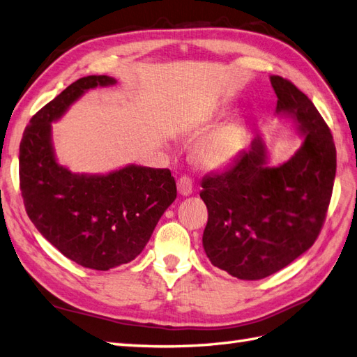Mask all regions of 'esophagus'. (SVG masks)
Here are the masks:
<instances>
[{"label": "esophagus", "mask_w": 357, "mask_h": 357, "mask_svg": "<svg viewBox=\"0 0 357 357\" xmlns=\"http://www.w3.org/2000/svg\"><path fill=\"white\" fill-rule=\"evenodd\" d=\"M177 189L181 195H189L192 194V178L188 176H181L177 180Z\"/></svg>", "instance_id": "34e87169"}]
</instances>
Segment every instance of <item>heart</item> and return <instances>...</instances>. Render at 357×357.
I'll use <instances>...</instances> for the list:
<instances>
[{
    "label": "heart",
    "instance_id": "obj_1",
    "mask_svg": "<svg viewBox=\"0 0 357 357\" xmlns=\"http://www.w3.org/2000/svg\"><path fill=\"white\" fill-rule=\"evenodd\" d=\"M244 136V128L238 123L221 126L197 144L194 149L195 162L204 169L223 168L241 151Z\"/></svg>",
    "mask_w": 357,
    "mask_h": 357
}]
</instances>
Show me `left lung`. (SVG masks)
Segmentation results:
<instances>
[{
	"mask_svg": "<svg viewBox=\"0 0 357 357\" xmlns=\"http://www.w3.org/2000/svg\"><path fill=\"white\" fill-rule=\"evenodd\" d=\"M276 112L299 123L304 144L289 162L267 166L259 137L231 168L202 181L208 208L203 248L211 263L238 280L273 275L310 249L327 217L336 146L313 102L289 79L272 76Z\"/></svg>",
	"mask_w": 357,
	"mask_h": 357,
	"instance_id": "8db88e82",
	"label": "left lung"
}]
</instances>
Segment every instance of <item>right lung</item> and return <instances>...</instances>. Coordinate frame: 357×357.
Here are the masks:
<instances>
[{
  "label": "right lung",
  "mask_w": 357,
  "mask_h": 357,
  "mask_svg": "<svg viewBox=\"0 0 357 357\" xmlns=\"http://www.w3.org/2000/svg\"><path fill=\"white\" fill-rule=\"evenodd\" d=\"M112 84L116 79L105 75L70 84L30 119L20 144V189L31 223L62 255L94 271L136 258L177 197L169 169L131 165L79 176L56 163L50 122L84 91Z\"/></svg>",
  "instance_id": "1"
}]
</instances>
